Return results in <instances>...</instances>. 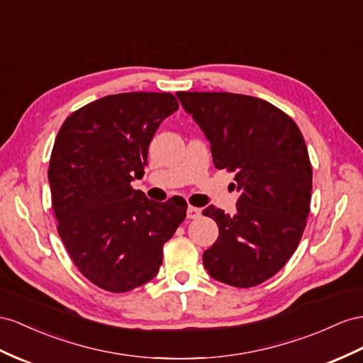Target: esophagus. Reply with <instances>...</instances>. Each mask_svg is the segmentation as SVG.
Returning <instances> with one entry per match:
<instances>
[{
	"mask_svg": "<svg viewBox=\"0 0 363 363\" xmlns=\"http://www.w3.org/2000/svg\"><path fill=\"white\" fill-rule=\"evenodd\" d=\"M201 216V208H198V207H189L187 208V218L189 219H198Z\"/></svg>",
	"mask_w": 363,
	"mask_h": 363,
	"instance_id": "1",
	"label": "esophagus"
}]
</instances>
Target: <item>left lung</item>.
<instances>
[{
	"label": "left lung",
	"instance_id": "1",
	"mask_svg": "<svg viewBox=\"0 0 363 363\" xmlns=\"http://www.w3.org/2000/svg\"><path fill=\"white\" fill-rule=\"evenodd\" d=\"M210 141L219 170L235 172L236 213L210 206L219 238L203 252L208 274L231 286L265 282L296 252L310 213L313 170L299 127L281 108L228 91H178Z\"/></svg>",
	"mask_w": 363,
	"mask_h": 363
}]
</instances>
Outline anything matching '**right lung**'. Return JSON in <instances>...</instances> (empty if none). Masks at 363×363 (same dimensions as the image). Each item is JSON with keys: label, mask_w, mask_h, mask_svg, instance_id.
<instances>
[{"label": "right lung", "mask_w": 363, "mask_h": 363, "mask_svg": "<svg viewBox=\"0 0 363 363\" xmlns=\"http://www.w3.org/2000/svg\"><path fill=\"white\" fill-rule=\"evenodd\" d=\"M172 93L128 91L90 102L64 121L49 164L52 207L73 264L91 284L125 293L160 272L162 248L187 203L135 190L157 127L178 110Z\"/></svg>", "instance_id": "right-lung-1"}]
</instances>
